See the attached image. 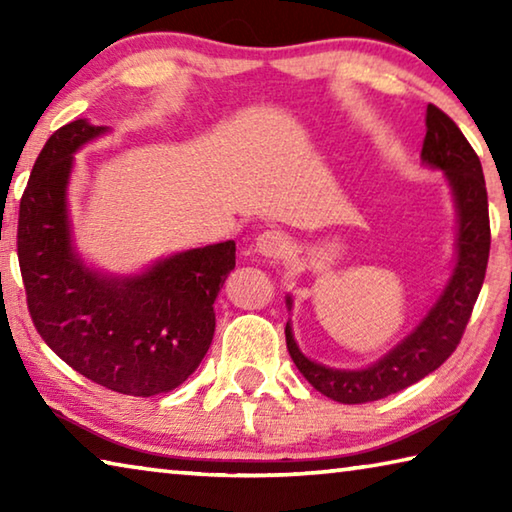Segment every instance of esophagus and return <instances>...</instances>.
<instances>
[{"label": "esophagus", "mask_w": 512, "mask_h": 512, "mask_svg": "<svg viewBox=\"0 0 512 512\" xmlns=\"http://www.w3.org/2000/svg\"><path fill=\"white\" fill-rule=\"evenodd\" d=\"M255 250L262 257H282L289 250L287 235L280 230H266L255 239Z\"/></svg>", "instance_id": "1"}]
</instances>
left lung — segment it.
Listing matches in <instances>:
<instances>
[{
    "label": "left lung",
    "mask_w": 512,
    "mask_h": 512,
    "mask_svg": "<svg viewBox=\"0 0 512 512\" xmlns=\"http://www.w3.org/2000/svg\"><path fill=\"white\" fill-rule=\"evenodd\" d=\"M427 135L420 158L431 169L445 173L456 210L454 266L443 291L427 314L420 318L400 343H395L384 357L366 368H329L302 354L293 336L291 320L287 323V348L296 368L318 393L341 404H366L381 400L406 386L415 384L429 372L443 366L461 343L474 302L483 287L485 266L490 255V219L488 192H485L479 155L465 140L452 119L436 106H427L424 115ZM293 300L287 296V309Z\"/></svg>",
    "instance_id": "left-lung-1"
}]
</instances>
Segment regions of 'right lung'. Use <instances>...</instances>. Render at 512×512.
Masks as SVG:
<instances>
[{
	"label": "right lung",
	"mask_w": 512,
	"mask_h": 512,
	"mask_svg": "<svg viewBox=\"0 0 512 512\" xmlns=\"http://www.w3.org/2000/svg\"><path fill=\"white\" fill-rule=\"evenodd\" d=\"M108 126L69 121L33 164L17 221V257L33 325L67 366L133 397L173 391L210 350L214 300L235 241L162 257L140 273L90 266L74 244L67 187L74 153Z\"/></svg>",
	"instance_id": "add662e5"
}]
</instances>
